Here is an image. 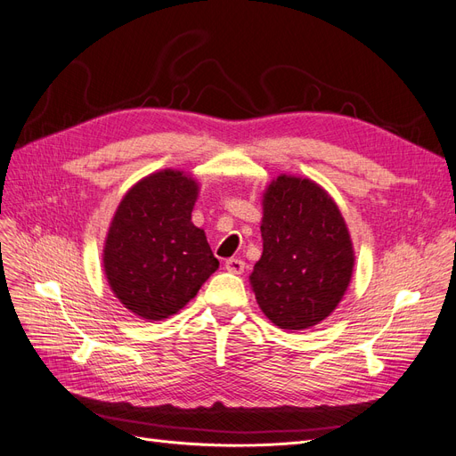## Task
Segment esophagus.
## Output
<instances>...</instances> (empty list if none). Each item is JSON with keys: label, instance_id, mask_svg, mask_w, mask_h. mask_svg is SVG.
<instances>
[{"label": "esophagus", "instance_id": "34e87169", "mask_svg": "<svg viewBox=\"0 0 456 456\" xmlns=\"http://www.w3.org/2000/svg\"><path fill=\"white\" fill-rule=\"evenodd\" d=\"M244 266H246V263L242 259H237V257H231V259L225 261V271H229L231 274H242Z\"/></svg>", "mask_w": 456, "mask_h": 456}]
</instances>
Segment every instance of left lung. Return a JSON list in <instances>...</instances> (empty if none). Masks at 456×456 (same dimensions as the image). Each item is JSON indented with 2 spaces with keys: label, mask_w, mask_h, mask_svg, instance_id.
<instances>
[{
  "label": "left lung",
  "mask_w": 456,
  "mask_h": 456,
  "mask_svg": "<svg viewBox=\"0 0 456 456\" xmlns=\"http://www.w3.org/2000/svg\"><path fill=\"white\" fill-rule=\"evenodd\" d=\"M263 256L249 276L274 325L302 330L338 306L353 273L344 217L312 180L280 176L263 200Z\"/></svg>",
  "instance_id": "1"
}]
</instances>
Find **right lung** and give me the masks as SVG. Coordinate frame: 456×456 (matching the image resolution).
Wrapping results in <instances>:
<instances>
[{"label":"right lung","mask_w":456,"mask_h":456,"mask_svg":"<svg viewBox=\"0 0 456 456\" xmlns=\"http://www.w3.org/2000/svg\"><path fill=\"white\" fill-rule=\"evenodd\" d=\"M195 199V180L168 168L134 183L114 214L105 274L122 305L150 322L183 308L219 266L191 224Z\"/></svg>","instance_id":"right-lung-1"}]
</instances>
